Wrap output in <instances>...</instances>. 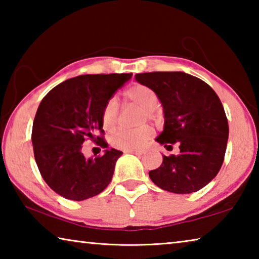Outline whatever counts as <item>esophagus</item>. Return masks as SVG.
<instances>
[{
    "instance_id": "obj_1",
    "label": "esophagus",
    "mask_w": 259,
    "mask_h": 259,
    "mask_svg": "<svg viewBox=\"0 0 259 259\" xmlns=\"http://www.w3.org/2000/svg\"><path fill=\"white\" fill-rule=\"evenodd\" d=\"M125 153H131V154H136V155H142L143 151H140V150H129V151H125Z\"/></svg>"
}]
</instances>
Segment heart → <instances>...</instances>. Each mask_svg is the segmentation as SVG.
I'll return each instance as SVG.
<instances>
[{
	"label": "heart",
	"mask_w": 259,
	"mask_h": 259,
	"mask_svg": "<svg viewBox=\"0 0 259 259\" xmlns=\"http://www.w3.org/2000/svg\"><path fill=\"white\" fill-rule=\"evenodd\" d=\"M125 99L137 106L144 109V119L156 120L157 119V96L151 88L144 84H135L124 94ZM117 113H119V105L115 98H111L105 104L102 113V122L105 129L111 130L116 123ZM154 131L150 125H144L142 128L129 130L119 129L114 131L111 136V144L119 150L129 151L138 150L145 146V144L150 140Z\"/></svg>",
	"instance_id": "b5f03b06"
}]
</instances>
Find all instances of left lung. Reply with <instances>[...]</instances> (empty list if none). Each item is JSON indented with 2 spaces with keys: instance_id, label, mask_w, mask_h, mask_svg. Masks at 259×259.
Returning a JSON list of instances; mask_svg holds the SVG:
<instances>
[{
  "instance_id": "1",
  "label": "left lung",
  "mask_w": 259,
  "mask_h": 259,
  "mask_svg": "<svg viewBox=\"0 0 259 259\" xmlns=\"http://www.w3.org/2000/svg\"><path fill=\"white\" fill-rule=\"evenodd\" d=\"M154 91L164 113L163 131L155 140L166 150L179 145L178 155H163L148 175L156 186L177 194L201 190L216 177L224 161L229 122L212 88L184 72L136 74Z\"/></svg>"
}]
</instances>
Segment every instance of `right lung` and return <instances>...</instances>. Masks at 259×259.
I'll return each mask as SVG.
<instances>
[{
  "label": "right lung",
  "instance_id": "right-lung-1",
  "mask_svg": "<svg viewBox=\"0 0 259 259\" xmlns=\"http://www.w3.org/2000/svg\"><path fill=\"white\" fill-rule=\"evenodd\" d=\"M133 74H87L68 78L42 99L33 122L32 143L42 178L65 199L82 201L98 195L111 183L121 151L105 150L85 159V139L107 148L103 108ZM98 132L100 136H96Z\"/></svg>",
  "mask_w": 259,
  "mask_h": 259
}]
</instances>
